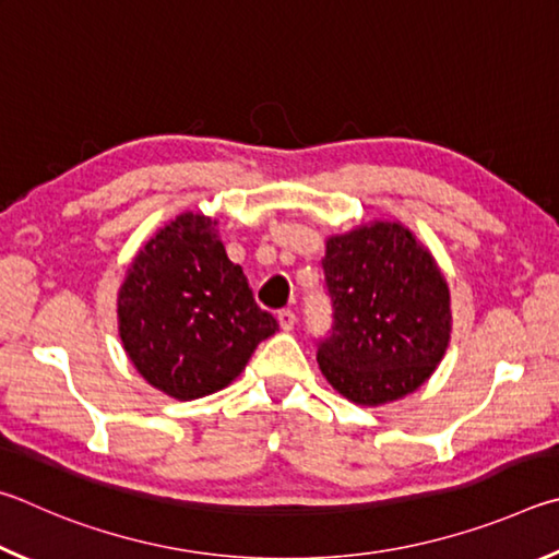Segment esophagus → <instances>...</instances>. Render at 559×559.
<instances>
[{
  "instance_id": "obj_1",
  "label": "esophagus",
  "mask_w": 559,
  "mask_h": 559,
  "mask_svg": "<svg viewBox=\"0 0 559 559\" xmlns=\"http://www.w3.org/2000/svg\"><path fill=\"white\" fill-rule=\"evenodd\" d=\"M277 321H280V329L282 331H292L297 324V314L292 309H282L277 314Z\"/></svg>"
}]
</instances>
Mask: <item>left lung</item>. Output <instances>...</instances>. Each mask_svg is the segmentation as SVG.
Returning <instances> with one entry per match:
<instances>
[{"label": "left lung", "mask_w": 559, "mask_h": 559, "mask_svg": "<svg viewBox=\"0 0 559 559\" xmlns=\"http://www.w3.org/2000/svg\"><path fill=\"white\" fill-rule=\"evenodd\" d=\"M334 324L317 360L356 405L405 397L435 373L452 334L444 274L405 225L373 221L326 240Z\"/></svg>", "instance_id": "left-lung-1"}]
</instances>
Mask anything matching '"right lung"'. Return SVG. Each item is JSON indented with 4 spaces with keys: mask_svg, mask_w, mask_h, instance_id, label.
<instances>
[{
    "mask_svg": "<svg viewBox=\"0 0 559 559\" xmlns=\"http://www.w3.org/2000/svg\"><path fill=\"white\" fill-rule=\"evenodd\" d=\"M218 221L181 213L136 252L117 295L127 356L146 383L176 400L230 385L277 319L254 305Z\"/></svg>",
    "mask_w": 559,
    "mask_h": 559,
    "instance_id": "1",
    "label": "right lung"
}]
</instances>
